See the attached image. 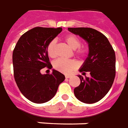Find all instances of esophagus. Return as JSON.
Segmentation results:
<instances>
[{"instance_id": "1", "label": "esophagus", "mask_w": 128, "mask_h": 128, "mask_svg": "<svg viewBox=\"0 0 128 128\" xmlns=\"http://www.w3.org/2000/svg\"><path fill=\"white\" fill-rule=\"evenodd\" d=\"M65 78H71V76L70 75H66V76H65Z\"/></svg>"}]
</instances>
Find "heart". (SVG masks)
Returning <instances> with one entry per match:
<instances>
[{
    "label": "heart",
    "instance_id": "heart-1",
    "mask_svg": "<svg viewBox=\"0 0 128 128\" xmlns=\"http://www.w3.org/2000/svg\"><path fill=\"white\" fill-rule=\"evenodd\" d=\"M65 42L68 44L70 47L75 50L76 54L79 56H84L87 54L88 48L86 46H81V40L76 35L73 34H69L64 37ZM55 46L56 41L52 40L47 46V53L51 58L55 57ZM78 64L77 61L74 60H65L58 58L53 63V67L56 70L63 74H70L78 68Z\"/></svg>",
    "mask_w": 128,
    "mask_h": 128
}]
</instances>
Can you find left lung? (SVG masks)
<instances>
[{"instance_id":"1","label":"left lung","mask_w":128,"mask_h":128,"mask_svg":"<svg viewBox=\"0 0 128 128\" xmlns=\"http://www.w3.org/2000/svg\"><path fill=\"white\" fill-rule=\"evenodd\" d=\"M88 44V57L79 71L89 72L91 77L78 75L80 85L74 90L78 100L86 104L96 103L103 98L111 88L115 77V53L107 37L91 28H68Z\"/></svg>"}]
</instances>
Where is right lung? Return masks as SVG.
<instances>
[{"instance_id":"1","label":"right lung","mask_w":128,"mask_h":128,"mask_svg":"<svg viewBox=\"0 0 128 128\" xmlns=\"http://www.w3.org/2000/svg\"><path fill=\"white\" fill-rule=\"evenodd\" d=\"M62 28L35 27L20 37L13 52L14 74L22 95L32 102H47L57 91L65 76L52 70V73L42 74L44 68L52 69L47 46L60 32Z\"/></svg>"}]
</instances>
